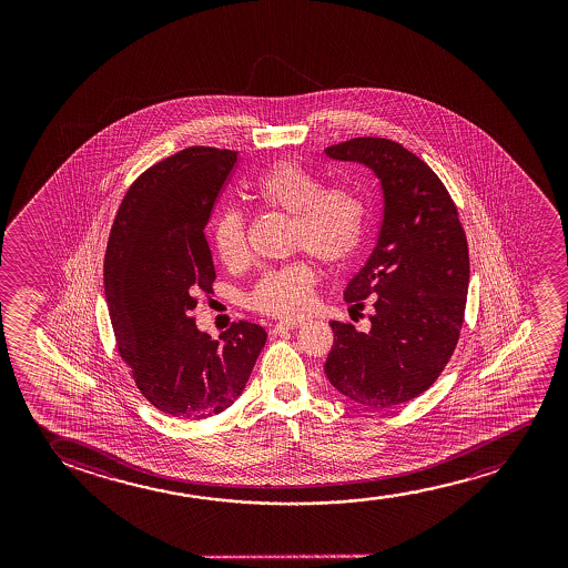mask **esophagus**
I'll return each mask as SVG.
<instances>
[{
    "mask_svg": "<svg viewBox=\"0 0 568 568\" xmlns=\"http://www.w3.org/2000/svg\"><path fill=\"white\" fill-rule=\"evenodd\" d=\"M304 324V320H285V322H277L275 326H273V334H283V332H287V329H295V327H301Z\"/></svg>",
    "mask_w": 568,
    "mask_h": 568,
    "instance_id": "34e87169",
    "label": "esophagus"
}]
</instances>
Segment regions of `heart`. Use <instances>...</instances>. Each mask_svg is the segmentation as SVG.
<instances>
[{
    "label": "heart",
    "instance_id": "1",
    "mask_svg": "<svg viewBox=\"0 0 568 568\" xmlns=\"http://www.w3.org/2000/svg\"><path fill=\"white\" fill-rule=\"evenodd\" d=\"M250 194L262 207L291 217L288 244L318 257L324 264H343L357 252L366 226L365 200L351 187H326L324 182L301 164L281 161L250 184ZM211 242L219 260L236 267L248 260L246 219L229 207L213 223ZM316 270L306 260L265 270L252 287L250 308L295 318L308 311Z\"/></svg>",
    "mask_w": 568,
    "mask_h": 568
}]
</instances>
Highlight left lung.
Returning a JSON list of instances; mask_svg holds the SVG:
<instances>
[{
	"label": "left lung",
	"instance_id": "1",
	"mask_svg": "<svg viewBox=\"0 0 568 568\" xmlns=\"http://www.w3.org/2000/svg\"><path fill=\"white\" fill-rule=\"evenodd\" d=\"M324 153L366 166L384 200L373 254L343 293L353 308L373 303L371 327L332 320L324 371L343 396L388 409L430 388L458 343L469 285L466 233L440 179L396 141L355 138Z\"/></svg>",
	"mask_w": 568,
	"mask_h": 568
}]
</instances>
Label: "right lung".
<instances>
[{
	"mask_svg": "<svg viewBox=\"0 0 568 568\" xmlns=\"http://www.w3.org/2000/svg\"><path fill=\"white\" fill-rule=\"evenodd\" d=\"M236 164L229 149L187 148L133 182L104 256V295L120 357L159 412L205 419L239 399L267 334L234 322L211 339L190 316L215 267L203 229Z\"/></svg>",
	"mask_w": 568,
	"mask_h": 568,
	"instance_id": "1",
	"label": "right lung"
}]
</instances>
